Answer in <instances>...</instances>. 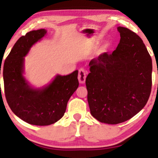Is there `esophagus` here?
<instances>
[{"label":"esophagus","mask_w":158,"mask_h":158,"mask_svg":"<svg viewBox=\"0 0 158 158\" xmlns=\"http://www.w3.org/2000/svg\"><path fill=\"white\" fill-rule=\"evenodd\" d=\"M86 71L85 69L81 68L79 70V75H78V79H79V83L81 84H84L85 82V79H86Z\"/></svg>","instance_id":"34e87169"}]
</instances>
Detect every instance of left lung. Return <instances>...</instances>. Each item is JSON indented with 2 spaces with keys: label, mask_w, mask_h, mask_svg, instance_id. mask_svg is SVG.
<instances>
[{
  "label": "left lung",
  "mask_w": 158,
  "mask_h": 158,
  "mask_svg": "<svg viewBox=\"0 0 158 158\" xmlns=\"http://www.w3.org/2000/svg\"><path fill=\"white\" fill-rule=\"evenodd\" d=\"M117 30L120 41L117 49L92 59L85 80L91 115L113 125L140 111L152 90V59L143 40L126 27Z\"/></svg>",
  "instance_id": "8db88e82"
}]
</instances>
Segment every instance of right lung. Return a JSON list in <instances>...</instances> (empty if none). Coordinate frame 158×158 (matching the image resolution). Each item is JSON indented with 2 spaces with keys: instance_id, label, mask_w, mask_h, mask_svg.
<instances>
[{
  "instance_id": "right-lung-1",
  "label": "right lung",
  "mask_w": 158,
  "mask_h": 158,
  "mask_svg": "<svg viewBox=\"0 0 158 158\" xmlns=\"http://www.w3.org/2000/svg\"><path fill=\"white\" fill-rule=\"evenodd\" d=\"M46 33V30L41 29L21 36L3 64L4 92L9 106L17 117L35 126H48L59 120L79 86L78 70L67 76L57 75L50 85L39 89L31 88L24 79L23 57Z\"/></svg>"
}]
</instances>
